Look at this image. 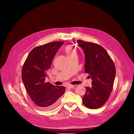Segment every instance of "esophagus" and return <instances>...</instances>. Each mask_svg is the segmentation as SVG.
<instances>
[{
	"mask_svg": "<svg viewBox=\"0 0 134 134\" xmlns=\"http://www.w3.org/2000/svg\"><path fill=\"white\" fill-rule=\"evenodd\" d=\"M75 87V85H68L67 87L68 88H70V89H71V88H73V87Z\"/></svg>",
	"mask_w": 134,
	"mask_h": 134,
	"instance_id": "obj_1",
	"label": "esophagus"
}]
</instances>
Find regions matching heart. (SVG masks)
Wrapping results in <instances>:
<instances>
[{"label": "heart", "instance_id": "b5f03b06", "mask_svg": "<svg viewBox=\"0 0 134 134\" xmlns=\"http://www.w3.org/2000/svg\"><path fill=\"white\" fill-rule=\"evenodd\" d=\"M65 52L67 57H69L74 54H76V51L71 46H67L65 49Z\"/></svg>", "mask_w": 134, "mask_h": 134}]
</instances>
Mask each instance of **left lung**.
I'll return each instance as SVG.
<instances>
[{"mask_svg": "<svg viewBox=\"0 0 134 134\" xmlns=\"http://www.w3.org/2000/svg\"><path fill=\"white\" fill-rule=\"evenodd\" d=\"M85 54V71L92 80L91 87H86L83 103L90 109L102 107L109 98L116 76L111 57L101 46L82 40L77 41Z\"/></svg>", "mask_w": 134, "mask_h": 134, "instance_id": "1", "label": "left lung"}]
</instances>
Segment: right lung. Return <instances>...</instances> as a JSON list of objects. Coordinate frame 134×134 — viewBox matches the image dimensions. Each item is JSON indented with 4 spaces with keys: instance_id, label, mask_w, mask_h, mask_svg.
Instances as JSON below:
<instances>
[{
    "instance_id": "add662e5",
    "label": "right lung",
    "mask_w": 134,
    "mask_h": 134,
    "mask_svg": "<svg viewBox=\"0 0 134 134\" xmlns=\"http://www.w3.org/2000/svg\"><path fill=\"white\" fill-rule=\"evenodd\" d=\"M63 43L53 42L34 48L22 68L23 83L30 97L38 107L44 110L54 109L65 91L64 86L53 85L44 81L53 57Z\"/></svg>"
}]
</instances>
